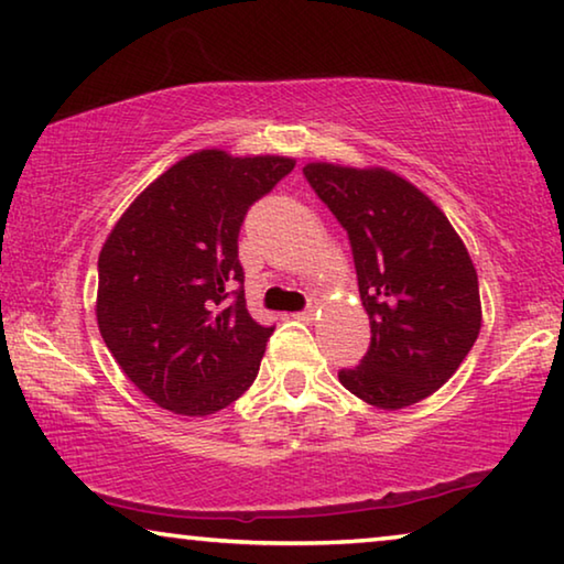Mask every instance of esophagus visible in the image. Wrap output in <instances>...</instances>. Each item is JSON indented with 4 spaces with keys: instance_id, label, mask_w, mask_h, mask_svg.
<instances>
[{
    "instance_id": "esophagus-1",
    "label": "esophagus",
    "mask_w": 564,
    "mask_h": 564,
    "mask_svg": "<svg viewBox=\"0 0 564 564\" xmlns=\"http://www.w3.org/2000/svg\"><path fill=\"white\" fill-rule=\"evenodd\" d=\"M314 316H316V308L314 306L306 308V311H301V314H296L299 321H314Z\"/></svg>"
}]
</instances>
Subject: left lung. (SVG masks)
Returning a JSON list of instances; mask_svg holds the SVG:
<instances>
[{
    "instance_id": "8db88e82",
    "label": "left lung",
    "mask_w": 564,
    "mask_h": 564,
    "mask_svg": "<svg viewBox=\"0 0 564 564\" xmlns=\"http://www.w3.org/2000/svg\"><path fill=\"white\" fill-rule=\"evenodd\" d=\"M351 240L369 314L364 361L338 381L366 404L397 411L454 377L481 328L477 268L426 193L387 167L314 160L303 167Z\"/></svg>"
}]
</instances>
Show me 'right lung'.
I'll return each instance as SVG.
<instances>
[{"label": "right lung", "mask_w": 564, "mask_h": 564, "mask_svg": "<svg viewBox=\"0 0 564 564\" xmlns=\"http://www.w3.org/2000/svg\"><path fill=\"white\" fill-rule=\"evenodd\" d=\"M289 155L205 148L128 205L97 261L95 316L120 369L158 406L210 416L243 394L273 328L250 318L238 234L246 210L289 175Z\"/></svg>", "instance_id": "obj_1"}]
</instances>
